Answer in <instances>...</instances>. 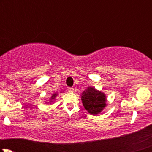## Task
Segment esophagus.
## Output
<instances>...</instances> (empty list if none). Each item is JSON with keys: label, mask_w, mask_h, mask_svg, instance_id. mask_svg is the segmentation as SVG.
<instances>
[{"label": "esophagus", "mask_w": 152, "mask_h": 152, "mask_svg": "<svg viewBox=\"0 0 152 152\" xmlns=\"http://www.w3.org/2000/svg\"><path fill=\"white\" fill-rule=\"evenodd\" d=\"M67 90H68L69 92H70V93H73V87H68V88H67Z\"/></svg>", "instance_id": "esophagus-1"}]
</instances>
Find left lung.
<instances>
[{
    "mask_svg": "<svg viewBox=\"0 0 152 152\" xmlns=\"http://www.w3.org/2000/svg\"><path fill=\"white\" fill-rule=\"evenodd\" d=\"M82 101L85 108L92 115L100 113L106 106L105 95L94 87H88L82 93Z\"/></svg>",
    "mask_w": 152,
    "mask_h": 152,
    "instance_id": "1",
    "label": "left lung"
}]
</instances>
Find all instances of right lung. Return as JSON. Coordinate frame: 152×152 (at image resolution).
I'll return each instance as SVG.
<instances>
[{
    "mask_svg": "<svg viewBox=\"0 0 152 152\" xmlns=\"http://www.w3.org/2000/svg\"><path fill=\"white\" fill-rule=\"evenodd\" d=\"M57 96V94L56 93H53V95H52V97H51V99H54V98L56 97V96Z\"/></svg>",
    "mask_w": 152,
    "mask_h": 152,
    "instance_id": "1",
    "label": "right lung"
}]
</instances>
